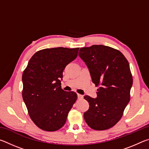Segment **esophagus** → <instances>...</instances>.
I'll use <instances>...</instances> for the list:
<instances>
[{"mask_svg": "<svg viewBox=\"0 0 149 149\" xmlns=\"http://www.w3.org/2000/svg\"><path fill=\"white\" fill-rule=\"evenodd\" d=\"M84 97H83V95H79V94H77V99H82Z\"/></svg>", "mask_w": 149, "mask_h": 149, "instance_id": "1", "label": "esophagus"}]
</instances>
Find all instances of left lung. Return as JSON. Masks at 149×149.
<instances>
[{
    "label": "left lung",
    "instance_id": "obj_1",
    "mask_svg": "<svg viewBox=\"0 0 149 149\" xmlns=\"http://www.w3.org/2000/svg\"><path fill=\"white\" fill-rule=\"evenodd\" d=\"M79 56L89 69L97 98L85 95L89 108L84 116L95 130L112 127L123 116L130 100L133 79L129 62L119 50L104 45L81 48Z\"/></svg>",
    "mask_w": 149,
    "mask_h": 149
}]
</instances>
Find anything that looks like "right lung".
<instances>
[{
	"label": "right lung",
	"mask_w": 149,
	"mask_h": 149,
	"mask_svg": "<svg viewBox=\"0 0 149 149\" xmlns=\"http://www.w3.org/2000/svg\"><path fill=\"white\" fill-rule=\"evenodd\" d=\"M78 50L64 47L39 50L23 72L22 97L30 118L40 129H60L76 101V93L61 89V80L64 68L76 58Z\"/></svg>",
	"instance_id": "1"
}]
</instances>
